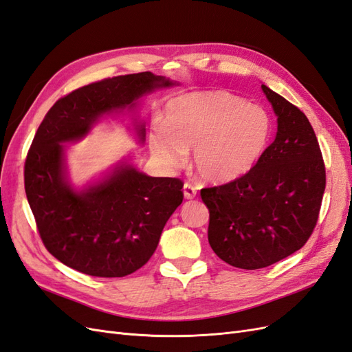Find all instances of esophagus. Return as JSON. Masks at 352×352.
<instances>
[{"label": "esophagus", "instance_id": "obj_1", "mask_svg": "<svg viewBox=\"0 0 352 352\" xmlns=\"http://www.w3.org/2000/svg\"><path fill=\"white\" fill-rule=\"evenodd\" d=\"M184 197H185L186 199L195 198V197H197V189H195L192 185L185 184V185H184Z\"/></svg>", "mask_w": 352, "mask_h": 352}]
</instances>
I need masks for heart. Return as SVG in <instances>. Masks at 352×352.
I'll use <instances>...</instances> for the list:
<instances>
[{"label":"heart","mask_w":352,"mask_h":352,"mask_svg":"<svg viewBox=\"0 0 352 352\" xmlns=\"http://www.w3.org/2000/svg\"><path fill=\"white\" fill-rule=\"evenodd\" d=\"M269 113L228 91H195L166 107L150 148L160 163L177 167L192 150V166L202 180L226 184L247 175L258 163L272 136Z\"/></svg>","instance_id":"b5f03b06"}]
</instances>
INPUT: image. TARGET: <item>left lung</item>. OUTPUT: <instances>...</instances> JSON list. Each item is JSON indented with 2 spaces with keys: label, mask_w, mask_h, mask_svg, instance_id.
<instances>
[{
  "label": "left lung",
  "mask_w": 352,
  "mask_h": 352,
  "mask_svg": "<svg viewBox=\"0 0 352 352\" xmlns=\"http://www.w3.org/2000/svg\"><path fill=\"white\" fill-rule=\"evenodd\" d=\"M278 132L251 172L206 188L208 242L233 267L263 269L304 247L316 226L326 186L324 164L305 114L261 85Z\"/></svg>",
  "instance_id": "8db88e82"
}]
</instances>
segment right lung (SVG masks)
<instances>
[{"label":"right lung","instance_id":"right-lung-1","mask_svg":"<svg viewBox=\"0 0 352 352\" xmlns=\"http://www.w3.org/2000/svg\"><path fill=\"white\" fill-rule=\"evenodd\" d=\"M177 82L151 72L104 79L58 100L38 127L25 164V190L42 242L54 257L85 274L123 278L151 258L167 220L182 204L184 184L153 177L122 158L83 186L72 184L67 145L102 117L127 111L136 141L145 142L141 98Z\"/></svg>","mask_w":352,"mask_h":352}]
</instances>
